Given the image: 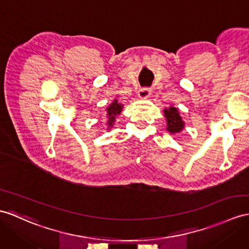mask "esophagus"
<instances>
[{
	"mask_svg": "<svg viewBox=\"0 0 249 249\" xmlns=\"http://www.w3.org/2000/svg\"><path fill=\"white\" fill-rule=\"evenodd\" d=\"M151 93H152V89L149 88H142L138 90V97L141 99H147L151 96Z\"/></svg>",
	"mask_w": 249,
	"mask_h": 249,
	"instance_id": "1",
	"label": "esophagus"
}]
</instances>
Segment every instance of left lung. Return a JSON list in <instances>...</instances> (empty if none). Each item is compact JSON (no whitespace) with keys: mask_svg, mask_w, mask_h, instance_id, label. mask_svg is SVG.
<instances>
[{"mask_svg":"<svg viewBox=\"0 0 249 249\" xmlns=\"http://www.w3.org/2000/svg\"><path fill=\"white\" fill-rule=\"evenodd\" d=\"M163 113H165L167 120V131L170 132L171 134H177V133L181 132V130L185 128L184 121L181 119L177 107H170L169 108H165Z\"/></svg>","mask_w":249,"mask_h":249,"instance_id":"obj_1","label":"left lung"}]
</instances>
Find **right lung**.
<instances>
[{
  "label": "right lung",
  "mask_w": 249,
  "mask_h": 249,
  "mask_svg": "<svg viewBox=\"0 0 249 249\" xmlns=\"http://www.w3.org/2000/svg\"><path fill=\"white\" fill-rule=\"evenodd\" d=\"M124 106L118 104V100L115 99L112 104L108 106V107H107V124L108 126H112L114 121H115V117L117 116L123 111Z\"/></svg>",
  "instance_id": "obj_1"
}]
</instances>
